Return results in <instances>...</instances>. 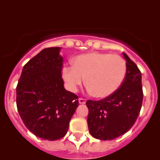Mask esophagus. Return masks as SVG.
<instances>
[{"mask_svg":"<svg viewBox=\"0 0 160 160\" xmlns=\"http://www.w3.org/2000/svg\"><path fill=\"white\" fill-rule=\"evenodd\" d=\"M78 102L79 104H85V103L87 102V100L85 99V98H80L78 99Z\"/></svg>","mask_w":160,"mask_h":160,"instance_id":"obj_1","label":"esophagus"}]
</instances>
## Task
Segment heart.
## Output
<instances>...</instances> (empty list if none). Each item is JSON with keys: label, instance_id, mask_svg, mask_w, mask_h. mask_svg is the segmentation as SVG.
<instances>
[{"label": "heart", "instance_id": "b5f03b06", "mask_svg": "<svg viewBox=\"0 0 160 160\" xmlns=\"http://www.w3.org/2000/svg\"><path fill=\"white\" fill-rule=\"evenodd\" d=\"M73 66H65L62 76L71 91L75 92L85 82L96 98L114 94L125 78L126 62L117 54L91 53L78 55L72 61Z\"/></svg>", "mask_w": 160, "mask_h": 160}]
</instances>
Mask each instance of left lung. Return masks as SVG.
I'll return each instance as SVG.
<instances>
[{
    "label": "left lung",
    "instance_id": "obj_1",
    "mask_svg": "<svg viewBox=\"0 0 160 160\" xmlns=\"http://www.w3.org/2000/svg\"><path fill=\"white\" fill-rule=\"evenodd\" d=\"M127 65L125 79L113 94L99 100H88L89 131L94 138L112 140L129 131L142 107V74L133 61L122 53Z\"/></svg>",
    "mask_w": 160,
    "mask_h": 160
}]
</instances>
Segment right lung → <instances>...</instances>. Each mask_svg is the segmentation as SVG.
Listing matches in <instances>:
<instances>
[{
    "mask_svg": "<svg viewBox=\"0 0 160 160\" xmlns=\"http://www.w3.org/2000/svg\"><path fill=\"white\" fill-rule=\"evenodd\" d=\"M60 50L46 48L30 59L17 87V107L24 124L36 136L50 141L66 135L78 107V97L64 87Z\"/></svg>",
    "mask_w": 160,
    "mask_h": 160,
    "instance_id": "obj_1",
    "label": "right lung"
}]
</instances>
